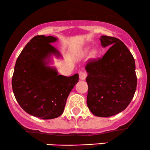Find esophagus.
Wrapping results in <instances>:
<instances>
[{
  "label": "esophagus",
  "instance_id": "34e87169",
  "mask_svg": "<svg viewBox=\"0 0 150 150\" xmlns=\"http://www.w3.org/2000/svg\"><path fill=\"white\" fill-rule=\"evenodd\" d=\"M79 76H80V80H85L86 79V77H87V74L85 72H80Z\"/></svg>",
  "mask_w": 150,
  "mask_h": 150
}]
</instances>
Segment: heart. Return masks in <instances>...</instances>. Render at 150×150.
<instances>
[{"label":"heart","mask_w":150,"mask_h":150,"mask_svg":"<svg viewBox=\"0 0 150 150\" xmlns=\"http://www.w3.org/2000/svg\"><path fill=\"white\" fill-rule=\"evenodd\" d=\"M88 49L89 48H85V49L82 51V56H85V55H86V53H87V51H88ZM97 56V51L94 49L92 50V51H90V53H89V58H90L91 59H94Z\"/></svg>","instance_id":"obj_1"}]
</instances>
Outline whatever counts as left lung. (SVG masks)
<instances>
[{"label":"left lung","instance_id":"8db88e82","mask_svg":"<svg viewBox=\"0 0 150 150\" xmlns=\"http://www.w3.org/2000/svg\"><path fill=\"white\" fill-rule=\"evenodd\" d=\"M102 47H108L102 58L86 65L88 85L87 104L94 116L110 117L126 108L137 87L133 56L120 39L99 38Z\"/></svg>","mask_w":150,"mask_h":150}]
</instances>
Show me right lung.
<instances>
[{"label":"right lung","mask_w":150,"mask_h":150,"mask_svg":"<svg viewBox=\"0 0 150 150\" xmlns=\"http://www.w3.org/2000/svg\"><path fill=\"white\" fill-rule=\"evenodd\" d=\"M57 41L52 36L32 38L17 59L12 80L15 99L22 109L44 120L63 113L68 95L79 80L77 73L63 76L51 65L53 56L63 58L51 44Z\"/></svg>","instance_id":"add662e5"}]
</instances>
